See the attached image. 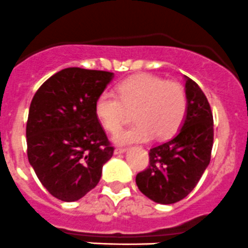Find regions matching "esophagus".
Here are the masks:
<instances>
[{"instance_id": "esophagus-1", "label": "esophagus", "mask_w": 248, "mask_h": 248, "mask_svg": "<svg viewBox=\"0 0 248 248\" xmlns=\"http://www.w3.org/2000/svg\"><path fill=\"white\" fill-rule=\"evenodd\" d=\"M125 151H126L125 147H118V148H115V150H114V153H115V155H119V153H124Z\"/></svg>"}]
</instances>
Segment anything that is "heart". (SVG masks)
Here are the masks:
<instances>
[{"instance_id":"heart-1","label":"heart","mask_w":248,"mask_h":248,"mask_svg":"<svg viewBox=\"0 0 248 248\" xmlns=\"http://www.w3.org/2000/svg\"><path fill=\"white\" fill-rule=\"evenodd\" d=\"M118 96L102 93L95 102V115L102 128L117 133L129 112L136 124L113 138L115 143L163 140L178 131L187 109V97L179 82L166 81L153 74H138L119 82Z\"/></svg>"}]
</instances>
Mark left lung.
<instances>
[{
  "label": "left lung",
  "mask_w": 248,
  "mask_h": 248,
  "mask_svg": "<svg viewBox=\"0 0 248 248\" xmlns=\"http://www.w3.org/2000/svg\"><path fill=\"white\" fill-rule=\"evenodd\" d=\"M187 109L171 140L150 150V166L136 175L139 190L152 201L171 204L195 188L211 161L213 114L201 87L185 77Z\"/></svg>",
  "instance_id": "8db88e82"
}]
</instances>
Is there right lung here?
Instances as JSON below:
<instances>
[{"label": "right lung", "instance_id": "1", "mask_svg": "<svg viewBox=\"0 0 248 248\" xmlns=\"http://www.w3.org/2000/svg\"><path fill=\"white\" fill-rule=\"evenodd\" d=\"M113 73L65 68L32 97L27 123L28 159L52 196L74 202L93 190L114 148L95 115Z\"/></svg>", "mask_w": 248, "mask_h": 248}]
</instances>
